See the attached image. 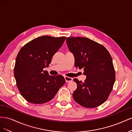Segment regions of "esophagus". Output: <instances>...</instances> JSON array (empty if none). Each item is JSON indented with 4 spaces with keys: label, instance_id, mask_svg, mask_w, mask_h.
I'll return each instance as SVG.
<instances>
[{
    "label": "esophagus",
    "instance_id": "34e87169",
    "mask_svg": "<svg viewBox=\"0 0 132 132\" xmlns=\"http://www.w3.org/2000/svg\"><path fill=\"white\" fill-rule=\"evenodd\" d=\"M64 79L65 80V81L67 82H70L73 80V78H70L68 77H64Z\"/></svg>",
    "mask_w": 132,
    "mask_h": 132
}]
</instances>
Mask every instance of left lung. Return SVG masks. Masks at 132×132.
I'll return each instance as SVG.
<instances>
[{
	"label": "left lung",
	"instance_id": "8db88e82",
	"mask_svg": "<svg viewBox=\"0 0 132 132\" xmlns=\"http://www.w3.org/2000/svg\"><path fill=\"white\" fill-rule=\"evenodd\" d=\"M69 51L74 55L75 66L84 70V82L73 80L77 88L73 94L81 106L94 108L102 105L109 97L115 81L112 59L105 47L85 37H68Z\"/></svg>",
	"mask_w": 132,
	"mask_h": 132
}]
</instances>
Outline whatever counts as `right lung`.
Wrapping results in <instances>:
<instances>
[{"label": "right lung", "mask_w": 132, "mask_h": 132, "mask_svg": "<svg viewBox=\"0 0 132 132\" xmlns=\"http://www.w3.org/2000/svg\"><path fill=\"white\" fill-rule=\"evenodd\" d=\"M65 39L43 36L28 42L19 52L14 77L20 93L27 101L35 104L48 102L65 84L63 76L50 75L43 69L48 67Z\"/></svg>", "instance_id": "1"}]
</instances>
